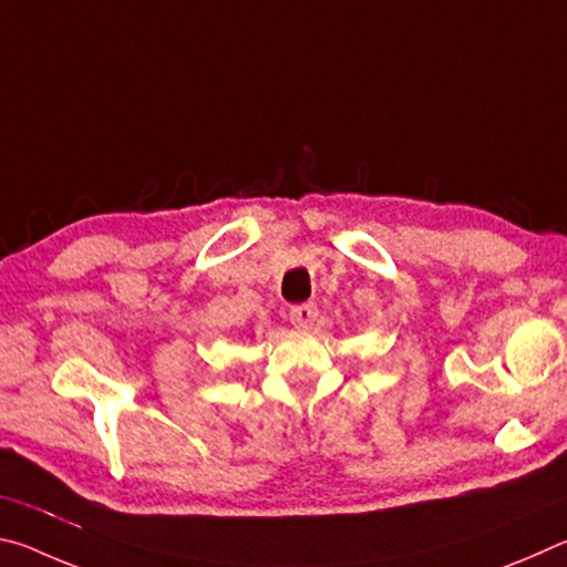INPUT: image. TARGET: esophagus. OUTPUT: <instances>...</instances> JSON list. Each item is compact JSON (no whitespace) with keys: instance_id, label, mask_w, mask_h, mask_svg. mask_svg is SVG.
Returning <instances> with one entry per match:
<instances>
[{"instance_id":"34e87169","label":"esophagus","mask_w":567,"mask_h":567,"mask_svg":"<svg viewBox=\"0 0 567 567\" xmlns=\"http://www.w3.org/2000/svg\"><path fill=\"white\" fill-rule=\"evenodd\" d=\"M315 320H318V305H315V302L290 307V322L295 324V328L307 330Z\"/></svg>"}]
</instances>
